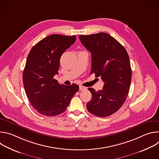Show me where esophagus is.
<instances>
[{
  "instance_id": "34e87169",
  "label": "esophagus",
  "mask_w": 159,
  "mask_h": 159,
  "mask_svg": "<svg viewBox=\"0 0 159 159\" xmlns=\"http://www.w3.org/2000/svg\"><path fill=\"white\" fill-rule=\"evenodd\" d=\"M85 89H86V87H83V86H82V85H80V86H79V90H85Z\"/></svg>"
}]
</instances>
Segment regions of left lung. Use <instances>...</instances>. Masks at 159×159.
Segmentation results:
<instances>
[{
	"label": "left lung",
	"mask_w": 159,
	"mask_h": 159,
	"mask_svg": "<svg viewBox=\"0 0 159 159\" xmlns=\"http://www.w3.org/2000/svg\"><path fill=\"white\" fill-rule=\"evenodd\" d=\"M82 44L92 55L91 71L104 84L101 90L88 88L92 98L87 104L91 114L109 116L124 104L130 87L131 69L128 54L116 39L105 33L80 35Z\"/></svg>",
	"instance_id": "1"
}]
</instances>
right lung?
I'll return each mask as SVG.
<instances>
[{"label":"right lung","mask_w":159,"mask_h":159,"mask_svg":"<svg viewBox=\"0 0 159 159\" xmlns=\"http://www.w3.org/2000/svg\"><path fill=\"white\" fill-rule=\"evenodd\" d=\"M76 40L75 36L52 34L31 48L26 62L22 80L26 96L36 111L54 116L66 111L79 87L60 84L53 77L58 74L60 59Z\"/></svg>","instance_id":"obj_1"}]
</instances>
